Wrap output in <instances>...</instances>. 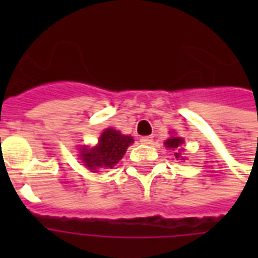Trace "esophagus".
Masks as SVG:
<instances>
[{
  "mask_svg": "<svg viewBox=\"0 0 258 258\" xmlns=\"http://www.w3.org/2000/svg\"><path fill=\"white\" fill-rule=\"evenodd\" d=\"M141 142L143 143V145H153L154 139H153V137H143L141 139Z\"/></svg>",
  "mask_w": 258,
  "mask_h": 258,
  "instance_id": "1",
  "label": "esophagus"
}]
</instances>
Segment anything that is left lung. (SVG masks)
Listing matches in <instances>:
<instances>
[{
	"mask_svg": "<svg viewBox=\"0 0 258 258\" xmlns=\"http://www.w3.org/2000/svg\"><path fill=\"white\" fill-rule=\"evenodd\" d=\"M183 143V139L182 138H178V137H171L170 139L165 142V146L167 149H172V150H179V147L182 146ZM179 154L180 153H175V158H179Z\"/></svg>",
	"mask_w": 258,
	"mask_h": 258,
	"instance_id": "1",
	"label": "left lung"
}]
</instances>
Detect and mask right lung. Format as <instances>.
<instances>
[{"mask_svg":"<svg viewBox=\"0 0 258 258\" xmlns=\"http://www.w3.org/2000/svg\"><path fill=\"white\" fill-rule=\"evenodd\" d=\"M134 139L128 135H121L113 128H107L99 138L96 147H83L80 157L83 163L91 170L112 169L120 161Z\"/></svg>","mask_w":258,"mask_h":258,"instance_id":"right-lung-1","label":"right lung"}]
</instances>
